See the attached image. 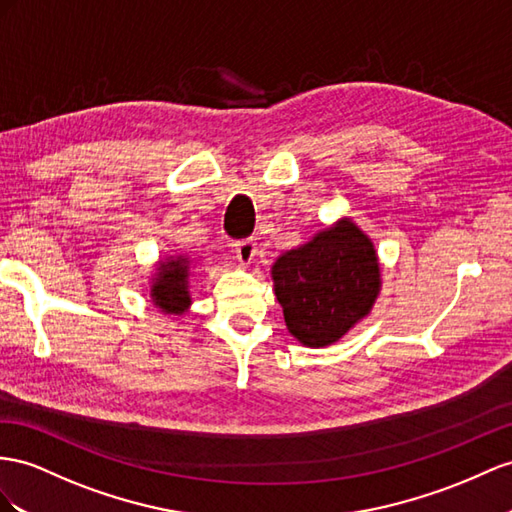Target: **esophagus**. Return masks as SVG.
Instances as JSON below:
<instances>
[{
  "instance_id": "obj_1",
  "label": "esophagus",
  "mask_w": 512,
  "mask_h": 512,
  "mask_svg": "<svg viewBox=\"0 0 512 512\" xmlns=\"http://www.w3.org/2000/svg\"><path fill=\"white\" fill-rule=\"evenodd\" d=\"M235 255H238L242 266H251L257 255V244L255 240H240L235 242Z\"/></svg>"
}]
</instances>
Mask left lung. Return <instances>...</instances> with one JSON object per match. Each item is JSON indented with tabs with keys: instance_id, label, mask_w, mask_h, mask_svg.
<instances>
[{
	"instance_id": "1",
	"label": "left lung",
	"mask_w": 512,
	"mask_h": 512,
	"mask_svg": "<svg viewBox=\"0 0 512 512\" xmlns=\"http://www.w3.org/2000/svg\"><path fill=\"white\" fill-rule=\"evenodd\" d=\"M270 277L287 331L307 348L339 342L370 316L383 287L376 246L348 216L279 255Z\"/></svg>"
}]
</instances>
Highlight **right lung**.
Wrapping results in <instances>:
<instances>
[{
    "instance_id": "obj_1",
    "label": "right lung",
    "mask_w": 512,
    "mask_h": 512,
    "mask_svg": "<svg viewBox=\"0 0 512 512\" xmlns=\"http://www.w3.org/2000/svg\"><path fill=\"white\" fill-rule=\"evenodd\" d=\"M196 261L183 253L164 255L155 261L149 277V298L153 307L160 309L164 316L181 318L190 311V277Z\"/></svg>"
}]
</instances>
